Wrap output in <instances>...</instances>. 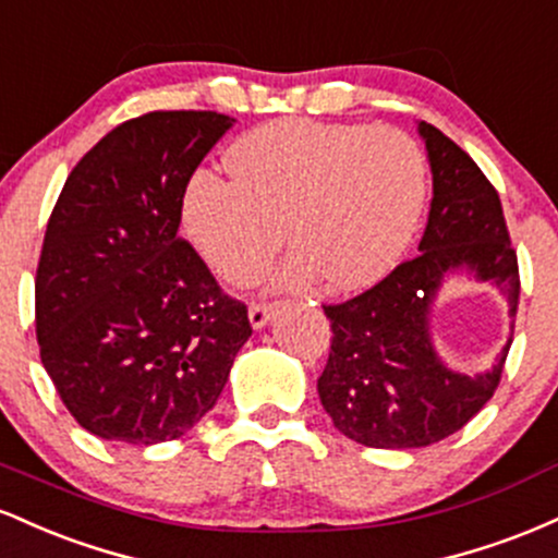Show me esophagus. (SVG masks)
Segmentation results:
<instances>
[{"mask_svg":"<svg viewBox=\"0 0 558 558\" xmlns=\"http://www.w3.org/2000/svg\"><path fill=\"white\" fill-rule=\"evenodd\" d=\"M275 312V304H267V301H254L252 306H248V323H252V328L262 330L267 323H270Z\"/></svg>","mask_w":558,"mask_h":558,"instance_id":"esophagus-1","label":"esophagus"}]
</instances>
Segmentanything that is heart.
<instances>
[{
	"label": "heart",
	"mask_w": 558,
	"mask_h": 558,
	"mask_svg": "<svg viewBox=\"0 0 558 558\" xmlns=\"http://www.w3.org/2000/svg\"><path fill=\"white\" fill-rule=\"evenodd\" d=\"M233 178L196 170L181 226L222 280L252 283L288 235L278 286L362 288L386 275L417 230L425 157L393 128L278 120L226 155Z\"/></svg>",
	"instance_id": "b5f03b06"
}]
</instances>
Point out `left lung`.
Instances as JSON below:
<instances>
[{
	"label": "left lung",
	"mask_w": 558,
	"mask_h": 558,
	"mask_svg": "<svg viewBox=\"0 0 558 558\" xmlns=\"http://www.w3.org/2000/svg\"><path fill=\"white\" fill-rule=\"evenodd\" d=\"M417 131L433 172L420 254L360 296L323 306L332 341L317 380L319 401L345 438L369 448L438 444L496 393L511 338L493 369L480 375L446 367L433 345L430 310L448 272L464 270L501 288L509 317L520 301V267L498 191L438 128L422 120Z\"/></svg>",
	"instance_id": "obj_1"
}]
</instances>
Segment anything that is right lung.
<instances>
[{"label": "right lung", "instance_id": "obj_1", "mask_svg": "<svg viewBox=\"0 0 558 558\" xmlns=\"http://www.w3.org/2000/svg\"><path fill=\"white\" fill-rule=\"evenodd\" d=\"M233 123L196 110L125 120L57 198L36 270V338L68 412L99 438H181L220 399L252 336L246 304L178 239L185 183Z\"/></svg>", "mask_w": 558, "mask_h": 558}]
</instances>
